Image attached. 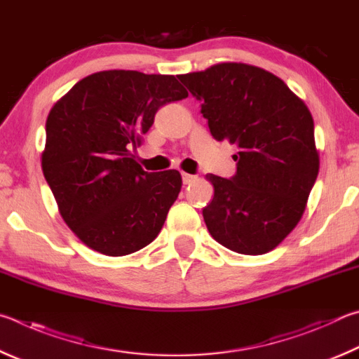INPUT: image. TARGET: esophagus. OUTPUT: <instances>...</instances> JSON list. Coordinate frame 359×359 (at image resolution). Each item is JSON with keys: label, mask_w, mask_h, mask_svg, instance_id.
Returning <instances> with one entry per match:
<instances>
[{"label": "esophagus", "mask_w": 359, "mask_h": 359, "mask_svg": "<svg viewBox=\"0 0 359 359\" xmlns=\"http://www.w3.org/2000/svg\"><path fill=\"white\" fill-rule=\"evenodd\" d=\"M181 176H183V183L184 184H191L192 181L197 180L196 175H189V173H181Z\"/></svg>", "instance_id": "esophagus-1"}]
</instances>
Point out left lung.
Listing matches in <instances>:
<instances>
[{
	"mask_svg": "<svg viewBox=\"0 0 359 359\" xmlns=\"http://www.w3.org/2000/svg\"><path fill=\"white\" fill-rule=\"evenodd\" d=\"M202 107L211 135L238 147L231 178L206 175L215 197L203 208L211 236L230 250H273L303 216L318 175L313 119L271 72L222 62L180 75Z\"/></svg>",
	"mask_w": 359,
	"mask_h": 359,
	"instance_id": "8db88e82",
	"label": "left lung"
}]
</instances>
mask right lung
<instances>
[{
  "label": "right lung",
  "mask_w": 359,
  "mask_h": 359,
  "mask_svg": "<svg viewBox=\"0 0 359 359\" xmlns=\"http://www.w3.org/2000/svg\"><path fill=\"white\" fill-rule=\"evenodd\" d=\"M184 97L173 75L102 71L50 110L42 172L65 222L88 248L121 257L159 235L183 181L178 170L144 172L132 149L162 105Z\"/></svg>",
  "instance_id": "add662e5"
}]
</instances>
